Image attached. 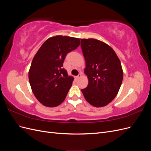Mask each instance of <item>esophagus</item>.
<instances>
[{
    "label": "esophagus",
    "instance_id": "34e87169",
    "mask_svg": "<svg viewBox=\"0 0 151 151\" xmlns=\"http://www.w3.org/2000/svg\"><path fill=\"white\" fill-rule=\"evenodd\" d=\"M81 75H82V73H79V75H78V76H77L76 77V78H77V79H79V78H80V77H81Z\"/></svg>",
    "mask_w": 151,
    "mask_h": 151
}]
</instances>
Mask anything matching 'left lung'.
Here are the masks:
<instances>
[{
  "label": "left lung",
  "mask_w": 151,
  "mask_h": 151,
  "mask_svg": "<svg viewBox=\"0 0 151 151\" xmlns=\"http://www.w3.org/2000/svg\"><path fill=\"white\" fill-rule=\"evenodd\" d=\"M88 86L82 89L86 100L95 107L106 106L117 95L123 80L121 62L111 47L96 39H81Z\"/></svg>",
  "instance_id": "left-lung-1"
}]
</instances>
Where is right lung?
Wrapping results in <instances>:
<instances>
[{
	"instance_id": "add662e5",
	"label": "right lung",
	"mask_w": 151,
	"mask_h": 151,
	"mask_svg": "<svg viewBox=\"0 0 151 151\" xmlns=\"http://www.w3.org/2000/svg\"><path fill=\"white\" fill-rule=\"evenodd\" d=\"M80 45L79 38L58 35L47 40L35 55L29 70L32 91L47 107H55L64 101L74 81L63 68L68 53Z\"/></svg>"
}]
</instances>
